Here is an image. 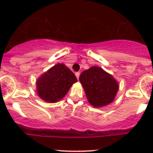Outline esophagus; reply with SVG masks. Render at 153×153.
Wrapping results in <instances>:
<instances>
[{"label": "esophagus", "instance_id": "1", "mask_svg": "<svg viewBox=\"0 0 153 153\" xmlns=\"http://www.w3.org/2000/svg\"><path fill=\"white\" fill-rule=\"evenodd\" d=\"M75 76H76V78L78 79L80 76V72H76V73H75Z\"/></svg>", "mask_w": 153, "mask_h": 153}]
</instances>
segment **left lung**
I'll use <instances>...</instances> for the list:
<instances>
[{
  "label": "left lung",
  "mask_w": 153,
  "mask_h": 153,
  "mask_svg": "<svg viewBox=\"0 0 153 153\" xmlns=\"http://www.w3.org/2000/svg\"><path fill=\"white\" fill-rule=\"evenodd\" d=\"M79 81L89 104L98 108L111 104L119 89L117 80L103 68L92 66L81 74Z\"/></svg>",
  "instance_id": "1"
}]
</instances>
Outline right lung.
<instances>
[{"label": "right lung", "mask_w": 153, "mask_h": 153, "mask_svg": "<svg viewBox=\"0 0 153 153\" xmlns=\"http://www.w3.org/2000/svg\"><path fill=\"white\" fill-rule=\"evenodd\" d=\"M76 77L66 65L57 63L36 80L37 94L48 103H56L65 96L77 82Z\"/></svg>", "instance_id": "obj_1"}]
</instances>
